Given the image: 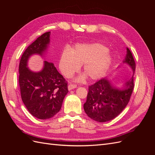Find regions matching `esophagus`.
Here are the masks:
<instances>
[{
	"label": "esophagus",
	"instance_id": "esophagus-1",
	"mask_svg": "<svg viewBox=\"0 0 155 155\" xmlns=\"http://www.w3.org/2000/svg\"><path fill=\"white\" fill-rule=\"evenodd\" d=\"M77 85H75V84H69L68 86V89L69 91H71L72 89L76 88Z\"/></svg>",
	"mask_w": 155,
	"mask_h": 155
}]
</instances>
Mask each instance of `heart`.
<instances>
[{"mask_svg": "<svg viewBox=\"0 0 155 155\" xmlns=\"http://www.w3.org/2000/svg\"><path fill=\"white\" fill-rule=\"evenodd\" d=\"M108 49L100 43L79 45L72 51L64 49L60 55L59 67L66 78H71L83 64V72L91 80H96L102 77L109 68L112 58ZM84 77L77 79L81 81Z\"/></svg>", "mask_w": 155, "mask_h": 155, "instance_id": "1", "label": "heart"}]
</instances>
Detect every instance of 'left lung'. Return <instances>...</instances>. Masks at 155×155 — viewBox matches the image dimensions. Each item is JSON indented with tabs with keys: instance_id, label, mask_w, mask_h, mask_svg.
Listing matches in <instances>:
<instances>
[{
	"instance_id": "obj_1",
	"label": "left lung",
	"mask_w": 155,
	"mask_h": 155,
	"mask_svg": "<svg viewBox=\"0 0 155 155\" xmlns=\"http://www.w3.org/2000/svg\"><path fill=\"white\" fill-rule=\"evenodd\" d=\"M123 63L127 64L134 74L135 61L128 48ZM134 86L133 76L124 84L121 88L114 87L107 78L101 79L89 86L84 110L89 118L98 122L113 120L127 105Z\"/></svg>"
}]
</instances>
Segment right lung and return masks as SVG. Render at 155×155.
<instances>
[{
  "mask_svg": "<svg viewBox=\"0 0 155 155\" xmlns=\"http://www.w3.org/2000/svg\"><path fill=\"white\" fill-rule=\"evenodd\" d=\"M50 35V31L45 33L26 49L18 67L22 102L32 116L41 120L52 118L59 112L68 92L67 82L53 63L45 61L43 69L37 72L27 67L31 55L43 56L47 50Z\"/></svg>",
  "mask_w": 155,
  "mask_h": 155,
  "instance_id": "1",
  "label": "right lung"
}]
</instances>
